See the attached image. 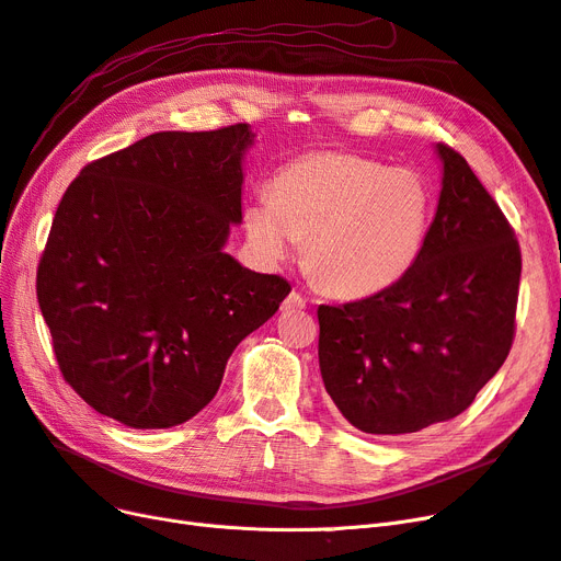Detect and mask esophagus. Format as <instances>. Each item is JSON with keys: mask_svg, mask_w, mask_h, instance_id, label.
<instances>
[{"mask_svg": "<svg viewBox=\"0 0 561 561\" xmlns=\"http://www.w3.org/2000/svg\"><path fill=\"white\" fill-rule=\"evenodd\" d=\"M297 308H306V299L299 293H289L280 306V311H297Z\"/></svg>", "mask_w": 561, "mask_h": 561, "instance_id": "1", "label": "esophagus"}]
</instances>
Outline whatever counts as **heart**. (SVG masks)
I'll list each match as a JSON object with an SVG mask.
<instances>
[{"mask_svg":"<svg viewBox=\"0 0 561 561\" xmlns=\"http://www.w3.org/2000/svg\"><path fill=\"white\" fill-rule=\"evenodd\" d=\"M432 218L422 176L355 152L320 150L280 167L243 208L255 255L276 266L306 237V264L330 293L369 297L417 262Z\"/></svg>","mask_w":561,"mask_h":561,"instance_id":"b5f03b06","label":"heart"}]
</instances>
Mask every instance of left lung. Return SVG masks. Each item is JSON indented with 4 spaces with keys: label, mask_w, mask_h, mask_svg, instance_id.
Instances as JSON below:
<instances>
[{
    "label": "left lung",
    "mask_w": 561,
    "mask_h": 561,
    "mask_svg": "<svg viewBox=\"0 0 561 561\" xmlns=\"http://www.w3.org/2000/svg\"><path fill=\"white\" fill-rule=\"evenodd\" d=\"M436 152L440 197L411 272L378 295L318 308L324 390L366 434L401 436L457 417L515 336V231L467 160L446 144Z\"/></svg>",
    "instance_id": "left-lung-1"
}]
</instances>
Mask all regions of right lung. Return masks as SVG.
<instances>
[{
    "mask_svg": "<svg viewBox=\"0 0 561 561\" xmlns=\"http://www.w3.org/2000/svg\"><path fill=\"white\" fill-rule=\"evenodd\" d=\"M253 141L245 123L158 131L67 187L36 299L65 380L96 413L134 430L195 417L293 289L225 253Z\"/></svg>",
    "mask_w": 561,
    "mask_h": 561,
    "instance_id": "add662e5",
    "label": "right lung"
}]
</instances>
